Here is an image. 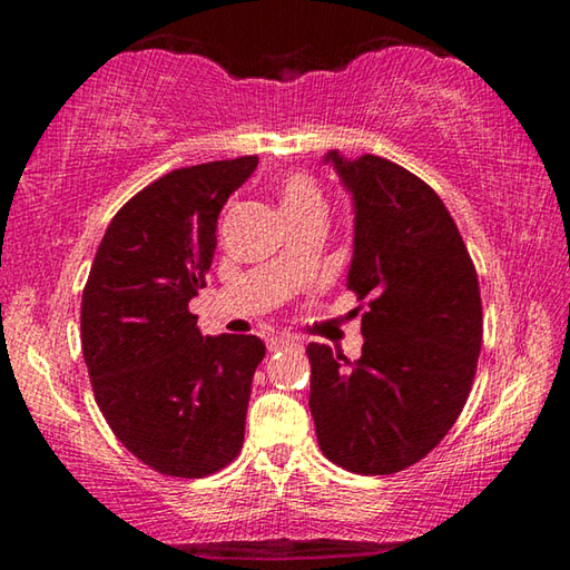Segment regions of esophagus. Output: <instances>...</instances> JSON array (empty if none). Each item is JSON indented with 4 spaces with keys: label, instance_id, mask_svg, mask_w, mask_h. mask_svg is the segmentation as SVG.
<instances>
[{
    "label": "esophagus",
    "instance_id": "1",
    "mask_svg": "<svg viewBox=\"0 0 570 570\" xmlns=\"http://www.w3.org/2000/svg\"><path fill=\"white\" fill-rule=\"evenodd\" d=\"M298 340H294V336H288V334H274V336H268V342H266V346H268V352H276V350H284V346H294Z\"/></svg>",
    "mask_w": 570,
    "mask_h": 570
}]
</instances>
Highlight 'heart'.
<instances>
[{
	"mask_svg": "<svg viewBox=\"0 0 570 570\" xmlns=\"http://www.w3.org/2000/svg\"><path fill=\"white\" fill-rule=\"evenodd\" d=\"M282 206L286 214L308 206H322V190L306 173H288L282 180Z\"/></svg>",
	"mask_w": 570,
	"mask_h": 570,
	"instance_id": "heart-1",
	"label": "heart"
}]
</instances>
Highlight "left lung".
I'll return each mask as SVG.
<instances>
[{"label": "left lung", "mask_w": 570, "mask_h": 570, "mask_svg": "<svg viewBox=\"0 0 570 570\" xmlns=\"http://www.w3.org/2000/svg\"><path fill=\"white\" fill-rule=\"evenodd\" d=\"M354 200L346 288L366 298L354 364L306 346L316 440L356 475H392L440 445L475 380L482 304L475 264L428 183L380 156L326 153ZM362 308V306H360Z\"/></svg>", "instance_id": "1"}]
</instances>
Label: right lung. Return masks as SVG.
Returning a JSON list of instances; mask_svg holds the SVG:
<instances>
[{
  "label": "right lung",
  "mask_w": 570,
  "mask_h": 570,
  "mask_svg": "<svg viewBox=\"0 0 570 570\" xmlns=\"http://www.w3.org/2000/svg\"><path fill=\"white\" fill-rule=\"evenodd\" d=\"M256 156L170 170L125 204L82 292L80 332L95 402L135 458L170 478H206L244 445L254 334L204 336L188 302L206 286L218 214Z\"/></svg>",
  "instance_id": "1"
}]
</instances>
